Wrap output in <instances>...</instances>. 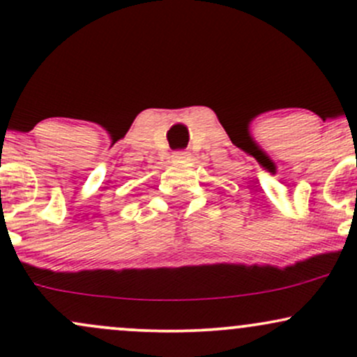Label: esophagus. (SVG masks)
<instances>
[{
    "instance_id": "obj_1",
    "label": "esophagus",
    "mask_w": 357,
    "mask_h": 357,
    "mask_svg": "<svg viewBox=\"0 0 357 357\" xmlns=\"http://www.w3.org/2000/svg\"><path fill=\"white\" fill-rule=\"evenodd\" d=\"M188 158H190V152H186V151L172 152V159L174 160H188Z\"/></svg>"
}]
</instances>
